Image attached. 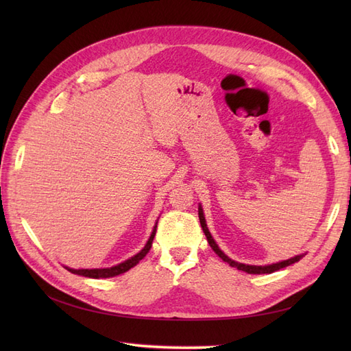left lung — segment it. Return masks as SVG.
I'll use <instances>...</instances> for the list:
<instances>
[{
  "label": "left lung",
  "mask_w": 351,
  "mask_h": 351,
  "mask_svg": "<svg viewBox=\"0 0 351 351\" xmlns=\"http://www.w3.org/2000/svg\"><path fill=\"white\" fill-rule=\"evenodd\" d=\"M199 221H200L202 230H204V232H205V236H206V239H208V243H209V246L212 247V250H214L222 261L230 263V267L237 268V269L244 271V272H247V274H272V272L278 271V269H281V268L289 267V265H291V263L299 262V261L303 258V254H297V256H294V258H291V259H287V261L277 262V263H272V265H265V267H256V265L239 263V262H236V261L230 259V258L227 256V254L218 247V244L215 243V240L212 239L210 232H209V230H208V227H206V221H205V217H204V209H202L200 205H199Z\"/></svg>",
  "instance_id": "obj_1"
}]
</instances>
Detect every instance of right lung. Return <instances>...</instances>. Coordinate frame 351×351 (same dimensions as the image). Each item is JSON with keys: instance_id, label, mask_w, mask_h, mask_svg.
Listing matches in <instances>:
<instances>
[{"instance_id": "right-lung-1", "label": "right lung", "mask_w": 351, "mask_h": 351, "mask_svg": "<svg viewBox=\"0 0 351 351\" xmlns=\"http://www.w3.org/2000/svg\"><path fill=\"white\" fill-rule=\"evenodd\" d=\"M158 224V222H156ZM156 224L152 230V234L149 237V240H147V243L145 244V247L134 254V256H132L130 259H127L119 265H115V267H111V268H101V269H73V268H69L66 267L67 271H70L71 274H77V275H82V277H88V278H111V277H115V275H120V274H124L125 271L132 269L133 267H136L137 263H139V261H142L147 252L151 250L152 247V241H154V237H155V232H156Z\"/></svg>"}]
</instances>
